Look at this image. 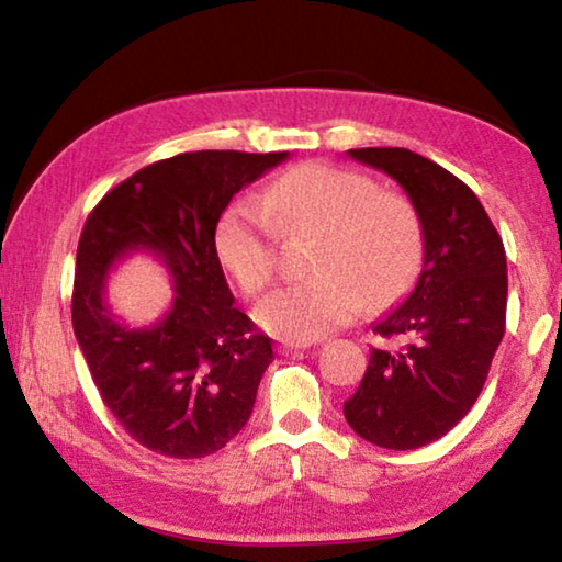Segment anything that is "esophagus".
I'll return each instance as SVG.
<instances>
[{
  "label": "esophagus",
  "instance_id": "obj_1",
  "mask_svg": "<svg viewBox=\"0 0 562 562\" xmlns=\"http://www.w3.org/2000/svg\"><path fill=\"white\" fill-rule=\"evenodd\" d=\"M310 341L307 339H282L278 345L280 355H292V351H300V349H307Z\"/></svg>",
  "mask_w": 562,
  "mask_h": 562
}]
</instances>
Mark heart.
Here are the masks:
<instances>
[{
  "label": "heart",
  "mask_w": 562,
  "mask_h": 562,
  "mask_svg": "<svg viewBox=\"0 0 562 562\" xmlns=\"http://www.w3.org/2000/svg\"><path fill=\"white\" fill-rule=\"evenodd\" d=\"M262 205L235 201L215 223V252L245 294L268 290L280 272V233L315 235L307 270L260 302L265 329L290 339H319L402 297L424 258V231L404 193L331 164L294 166L265 188Z\"/></svg>",
  "instance_id": "b5f03b06"
}]
</instances>
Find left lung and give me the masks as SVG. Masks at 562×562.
Returning <instances> with one entry per match:
<instances>
[{
	"label": "left lung",
	"instance_id": "1",
	"mask_svg": "<svg viewBox=\"0 0 562 562\" xmlns=\"http://www.w3.org/2000/svg\"><path fill=\"white\" fill-rule=\"evenodd\" d=\"M404 188L424 231L412 294L374 325L379 345L345 418L361 439L408 451L471 412L506 331V250L473 190L406 148H351Z\"/></svg>",
	"mask_w": 562,
	"mask_h": 562
}]
</instances>
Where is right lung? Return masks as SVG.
<instances>
[{
	"label": "right lung",
	"instance_id": "obj_1",
	"mask_svg": "<svg viewBox=\"0 0 562 562\" xmlns=\"http://www.w3.org/2000/svg\"><path fill=\"white\" fill-rule=\"evenodd\" d=\"M290 154L195 150L140 168L89 213L76 250L74 335L103 404L146 449L170 459L221 451L252 414L272 339L235 307L215 252V223L237 190ZM167 265L169 315L133 330L110 315L102 288L123 254Z\"/></svg>",
	"mask_w": 562,
	"mask_h": 562
}]
</instances>
